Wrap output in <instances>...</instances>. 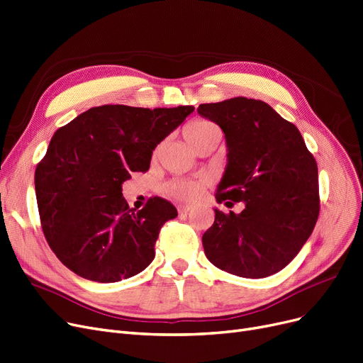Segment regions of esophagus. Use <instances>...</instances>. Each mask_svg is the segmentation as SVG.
<instances>
[{
    "label": "esophagus",
    "instance_id": "34e87169",
    "mask_svg": "<svg viewBox=\"0 0 363 363\" xmlns=\"http://www.w3.org/2000/svg\"><path fill=\"white\" fill-rule=\"evenodd\" d=\"M191 209H193V206H190V204H179V206H178L179 215H186Z\"/></svg>",
    "mask_w": 363,
    "mask_h": 363
}]
</instances>
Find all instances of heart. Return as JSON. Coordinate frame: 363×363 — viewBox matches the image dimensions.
<instances>
[{
    "instance_id": "b5f03b06",
    "label": "heart",
    "mask_w": 363,
    "mask_h": 363,
    "mask_svg": "<svg viewBox=\"0 0 363 363\" xmlns=\"http://www.w3.org/2000/svg\"><path fill=\"white\" fill-rule=\"evenodd\" d=\"M219 130L216 125L208 120H194L186 125L184 135L194 150H197L201 144L206 143L213 132ZM204 182L200 179H173L169 181L163 191L167 197L175 199L179 201H191L197 199L203 190Z\"/></svg>"
}]
</instances>
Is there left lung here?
<instances>
[{
  "instance_id": "1",
  "label": "left lung",
  "mask_w": 363,
  "mask_h": 363,
  "mask_svg": "<svg viewBox=\"0 0 363 363\" xmlns=\"http://www.w3.org/2000/svg\"><path fill=\"white\" fill-rule=\"evenodd\" d=\"M197 113L225 135L227 166L216 201H243L240 213L215 208L203 234L206 258L227 273L261 279L298 255L319 216L318 164L292 123L243 96L201 104Z\"/></svg>"
}]
</instances>
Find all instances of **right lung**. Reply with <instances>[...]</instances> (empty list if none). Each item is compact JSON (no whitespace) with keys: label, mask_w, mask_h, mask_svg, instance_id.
<instances>
[{"label":"right lung","mask_w":363,"mask_h":363,"mask_svg":"<svg viewBox=\"0 0 363 363\" xmlns=\"http://www.w3.org/2000/svg\"><path fill=\"white\" fill-rule=\"evenodd\" d=\"M193 111L102 105L55 132L35 169V194L45 240L71 272L114 283L152 262L160 228L178 211L154 197L136 212L121 185L148 170L154 148Z\"/></svg>","instance_id":"right-lung-1"}]
</instances>
